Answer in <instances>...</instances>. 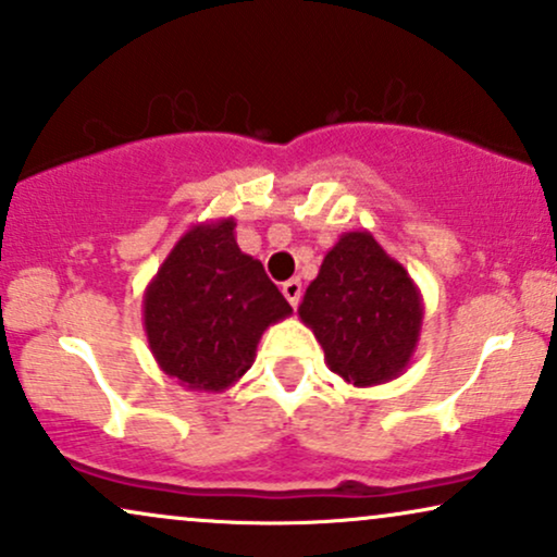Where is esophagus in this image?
Returning <instances> with one entry per match:
<instances>
[{
	"instance_id": "esophagus-1",
	"label": "esophagus",
	"mask_w": 557,
	"mask_h": 557,
	"mask_svg": "<svg viewBox=\"0 0 557 557\" xmlns=\"http://www.w3.org/2000/svg\"><path fill=\"white\" fill-rule=\"evenodd\" d=\"M281 292H284V297H286V301H289L292 307H297L299 299H301V281L299 278H289L284 286H281Z\"/></svg>"
}]
</instances>
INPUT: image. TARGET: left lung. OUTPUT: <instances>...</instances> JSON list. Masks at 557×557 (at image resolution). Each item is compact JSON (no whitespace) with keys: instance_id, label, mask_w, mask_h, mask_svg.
Returning a JSON list of instances; mask_svg holds the SVG:
<instances>
[{"instance_id":"left-lung-1","label":"left lung","mask_w":557,"mask_h":557,"mask_svg":"<svg viewBox=\"0 0 557 557\" xmlns=\"http://www.w3.org/2000/svg\"><path fill=\"white\" fill-rule=\"evenodd\" d=\"M297 312L331 372L354 387H374L397 380L413 361L423 297L372 232L356 230L325 252Z\"/></svg>"}]
</instances>
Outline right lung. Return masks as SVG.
Instances as JSON below:
<instances>
[{
	"label": "right lung",
	"instance_id": "obj_1",
	"mask_svg": "<svg viewBox=\"0 0 557 557\" xmlns=\"http://www.w3.org/2000/svg\"><path fill=\"white\" fill-rule=\"evenodd\" d=\"M232 216L177 239L144 292V333L157 367L188 389L224 393L256 361L268 327L292 307L263 263L239 250Z\"/></svg>",
	"mask_w": 557,
	"mask_h": 557
}]
</instances>
